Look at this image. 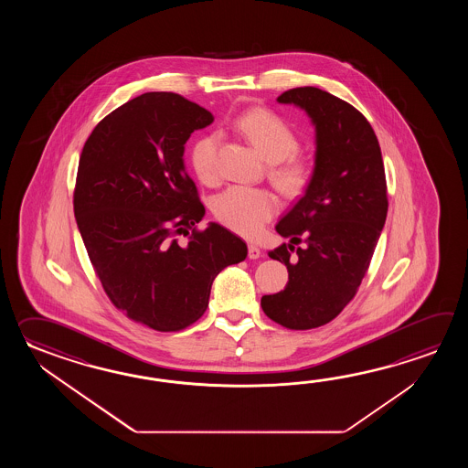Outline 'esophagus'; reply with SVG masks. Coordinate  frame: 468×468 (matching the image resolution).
<instances>
[{"label":"esophagus","mask_w":468,"mask_h":468,"mask_svg":"<svg viewBox=\"0 0 468 468\" xmlns=\"http://www.w3.org/2000/svg\"><path fill=\"white\" fill-rule=\"evenodd\" d=\"M248 256L249 259H259L261 256H262V252H261V249H259L258 246H254V244H249Z\"/></svg>","instance_id":"esophagus-1"}]
</instances>
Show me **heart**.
Masks as SVG:
<instances>
[{
	"mask_svg": "<svg viewBox=\"0 0 468 468\" xmlns=\"http://www.w3.org/2000/svg\"><path fill=\"white\" fill-rule=\"evenodd\" d=\"M234 127L269 162V179L284 196H296L308 186L313 167L306 157L296 154L298 135L286 120L262 107L246 110L234 120ZM219 135L207 133L194 142L190 162L204 184L219 179ZM216 218L240 236H256L278 212V200L266 189L232 186L214 199Z\"/></svg>",
	"mask_w": 468,
	"mask_h": 468,
	"instance_id": "b5f03b06",
	"label": "heart"
}]
</instances>
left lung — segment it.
<instances>
[{
  "label": "left lung",
  "mask_w": 468,
  "mask_h": 468,
  "mask_svg": "<svg viewBox=\"0 0 468 468\" xmlns=\"http://www.w3.org/2000/svg\"><path fill=\"white\" fill-rule=\"evenodd\" d=\"M278 101L308 113L316 154L304 196L276 226L291 240L269 252L286 264L288 284L261 306L284 328L313 329L338 316L368 271L388 212L385 165L368 120L348 101L316 87Z\"/></svg>",
  "instance_id": "1"
}]
</instances>
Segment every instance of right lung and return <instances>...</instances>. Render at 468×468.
Listing matches in <instances>:
<instances>
[{"mask_svg":"<svg viewBox=\"0 0 468 468\" xmlns=\"http://www.w3.org/2000/svg\"><path fill=\"white\" fill-rule=\"evenodd\" d=\"M212 122L177 93L149 91L100 120L80 155L73 210L91 266L113 306L155 331L196 323L216 276L248 256L220 224L196 229L206 209L184 145Z\"/></svg>","mask_w":468,"mask_h":468,"instance_id":"1","label":"right lung"}]
</instances>
